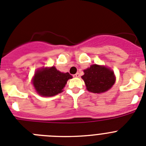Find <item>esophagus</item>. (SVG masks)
Wrapping results in <instances>:
<instances>
[{
  "label": "esophagus",
  "instance_id": "34e87169",
  "mask_svg": "<svg viewBox=\"0 0 146 146\" xmlns=\"http://www.w3.org/2000/svg\"><path fill=\"white\" fill-rule=\"evenodd\" d=\"M80 76V74L79 73H76L75 74H74V75H73V77H79Z\"/></svg>",
  "mask_w": 146,
  "mask_h": 146
}]
</instances>
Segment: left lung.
Segmentation results:
<instances>
[{
    "instance_id": "8db88e82",
    "label": "left lung",
    "mask_w": 146,
    "mask_h": 146,
    "mask_svg": "<svg viewBox=\"0 0 146 146\" xmlns=\"http://www.w3.org/2000/svg\"><path fill=\"white\" fill-rule=\"evenodd\" d=\"M82 79L89 92L100 94L108 91L115 82L113 70L104 66L93 64L85 69Z\"/></svg>"
}]
</instances>
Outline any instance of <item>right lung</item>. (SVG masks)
Masks as SVG:
<instances>
[{
    "label": "right lung",
    "instance_id": "obj_1",
    "mask_svg": "<svg viewBox=\"0 0 146 146\" xmlns=\"http://www.w3.org/2000/svg\"><path fill=\"white\" fill-rule=\"evenodd\" d=\"M69 73H63L55 66L38 69L32 82L37 94L42 96H52L63 92L68 80L72 79Z\"/></svg>",
    "mask_w": 146,
    "mask_h": 146
}]
</instances>
